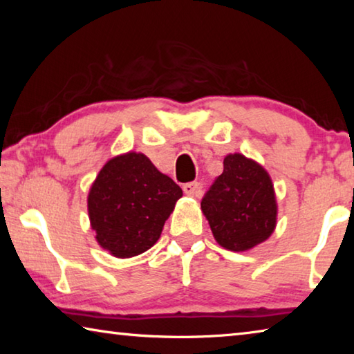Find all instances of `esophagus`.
<instances>
[{
  "label": "esophagus",
  "instance_id": "34e87169",
  "mask_svg": "<svg viewBox=\"0 0 354 354\" xmlns=\"http://www.w3.org/2000/svg\"><path fill=\"white\" fill-rule=\"evenodd\" d=\"M183 190L187 196H198L200 184L198 183H187V184L183 185Z\"/></svg>",
  "mask_w": 354,
  "mask_h": 354
}]
</instances>
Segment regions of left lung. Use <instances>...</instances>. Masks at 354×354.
Returning a JSON list of instances; mask_svg holds the SVG:
<instances>
[{
    "mask_svg": "<svg viewBox=\"0 0 354 354\" xmlns=\"http://www.w3.org/2000/svg\"><path fill=\"white\" fill-rule=\"evenodd\" d=\"M214 239L230 251H247L266 242L277 227L278 203L272 178L256 160L227 154L223 173L201 201Z\"/></svg>",
    "mask_w": 354,
    "mask_h": 354,
    "instance_id": "left-lung-1",
    "label": "left lung"
}]
</instances>
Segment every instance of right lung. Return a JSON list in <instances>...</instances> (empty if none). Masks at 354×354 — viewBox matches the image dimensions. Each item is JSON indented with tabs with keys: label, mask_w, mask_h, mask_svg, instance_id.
I'll list each match as a JSON object with an SVG mask.
<instances>
[{
	"label": "right lung",
	"mask_w": 354,
	"mask_h": 354,
	"mask_svg": "<svg viewBox=\"0 0 354 354\" xmlns=\"http://www.w3.org/2000/svg\"><path fill=\"white\" fill-rule=\"evenodd\" d=\"M181 196V187L145 154H118L103 165L87 195L95 239L120 259L145 253L159 241Z\"/></svg>",
	"instance_id": "obj_1"
}]
</instances>
